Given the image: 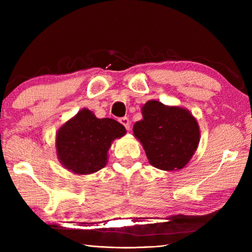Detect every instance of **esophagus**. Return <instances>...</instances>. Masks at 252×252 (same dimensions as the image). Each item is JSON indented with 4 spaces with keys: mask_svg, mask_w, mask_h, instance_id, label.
<instances>
[{
    "mask_svg": "<svg viewBox=\"0 0 252 252\" xmlns=\"http://www.w3.org/2000/svg\"><path fill=\"white\" fill-rule=\"evenodd\" d=\"M119 122L121 123V125L126 127V130L129 131L130 130V120L129 118L126 117H123V118H120L119 119Z\"/></svg>",
    "mask_w": 252,
    "mask_h": 252,
    "instance_id": "1",
    "label": "esophagus"
}]
</instances>
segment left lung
I'll use <instances>...</instances> for the list:
<instances>
[{"label": "left lung", "instance_id": "8db88e82", "mask_svg": "<svg viewBox=\"0 0 252 252\" xmlns=\"http://www.w3.org/2000/svg\"><path fill=\"white\" fill-rule=\"evenodd\" d=\"M133 133L143 144L149 163L173 171L184 168L199 144V126L189 110L149 100Z\"/></svg>", "mask_w": 252, "mask_h": 252}]
</instances>
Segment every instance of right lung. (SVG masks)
Here are the masks:
<instances>
[{
  "label": "right lung",
  "instance_id": "1",
  "mask_svg": "<svg viewBox=\"0 0 252 252\" xmlns=\"http://www.w3.org/2000/svg\"><path fill=\"white\" fill-rule=\"evenodd\" d=\"M125 134V126L118 121L97 119L92 111L82 109L57 132L58 159L74 173H94L105 167L111 142Z\"/></svg>",
  "mask_w": 252,
  "mask_h": 252
}]
</instances>
